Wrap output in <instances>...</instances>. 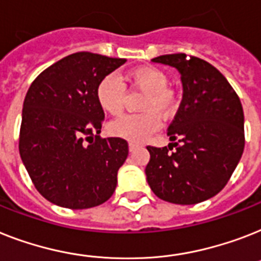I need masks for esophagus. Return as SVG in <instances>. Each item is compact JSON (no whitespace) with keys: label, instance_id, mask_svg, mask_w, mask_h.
Instances as JSON below:
<instances>
[{"label":"esophagus","instance_id":"obj_1","mask_svg":"<svg viewBox=\"0 0 261 261\" xmlns=\"http://www.w3.org/2000/svg\"><path fill=\"white\" fill-rule=\"evenodd\" d=\"M138 147H139V145H138V143H134V142H130V143H128V150H130V152L135 151Z\"/></svg>","mask_w":261,"mask_h":261}]
</instances>
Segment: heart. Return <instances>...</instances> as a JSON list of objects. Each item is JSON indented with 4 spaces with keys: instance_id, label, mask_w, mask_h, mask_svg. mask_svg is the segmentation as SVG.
<instances>
[{
    "instance_id": "1",
    "label": "heart",
    "mask_w": 261,
    "mask_h": 261,
    "mask_svg": "<svg viewBox=\"0 0 261 261\" xmlns=\"http://www.w3.org/2000/svg\"><path fill=\"white\" fill-rule=\"evenodd\" d=\"M128 77L137 88L146 92L141 103L145 112L120 116L111 122L109 133L112 137L130 142H142L154 134L161 126L162 118H169L174 112L175 101L167 90V76L154 67H142L131 71ZM126 87L115 73L106 75L96 86V100L100 109L110 115H119L123 111Z\"/></svg>"
}]
</instances>
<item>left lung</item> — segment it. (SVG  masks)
Wrapping results in <instances>:
<instances>
[{"label":"left lung","mask_w":261,"mask_h":261,"mask_svg":"<svg viewBox=\"0 0 261 261\" xmlns=\"http://www.w3.org/2000/svg\"><path fill=\"white\" fill-rule=\"evenodd\" d=\"M151 61L179 72L184 96L167 128L169 149L147 146L146 178L161 200L198 204L222 190L243 155V106L225 76L207 61L185 54ZM173 147L175 151L169 152Z\"/></svg>","instance_id":"left-lung-1"}]
</instances>
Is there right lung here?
<instances>
[{"label":"right lung","instance_id":"1","mask_svg":"<svg viewBox=\"0 0 261 261\" xmlns=\"http://www.w3.org/2000/svg\"><path fill=\"white\" fill-rule=\"evenodd\" d=\"M126 59L77 52L42 71L22 106L20 155L36 189L52 204L88 209L114 194L128 155L122 138H100L105 112L96 86Z\"/></svg>","mask_w":261,"mask_h":261}]
</instances>
